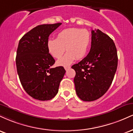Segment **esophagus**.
<instances>
[{
	"instance_id": "esophagus-1",
	"label": "esophagus",
	"mask_w": 133,
	"mask_h": 133,
	"mask_svg": "<svg viewBox=\"0 0 133 133\" xmlns=\"http://www.w3.org/2000/svg\"><path fill=\"white\" fill-rule=\"evenodd\" d=\"M70 68H71V67H70V66H65L64 67V69H65V71H68V70Z\"/></svg>"
}]
</instances>
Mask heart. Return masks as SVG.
<instances>
[{
	"mask_svg": "<svg viewBox=\"0 0 133 133\" xmlns=\"http://www.w3.org/2000/svg\"><path fill=\"white\" fill-rule=\"evenodd\" d=\"M91 33L86 29L69 28L57 34V39H49L47 47L49 54L54 58H60L65 51L63 57L57 61L61 66H68L75 60L84 58L91 45Z\"/></svg>",
	"mask_w": 133,
	"mask_h": 133,
	"instance_id": "b5f03b06",
	"label": "heart"
}]
</instances>
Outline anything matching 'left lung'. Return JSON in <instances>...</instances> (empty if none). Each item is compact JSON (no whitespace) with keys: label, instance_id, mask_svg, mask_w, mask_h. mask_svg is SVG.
I'll return each mask as SVG.
<instances>
[{"label":"left lung","instance_id":"8db88e82","mask_svg":"<svg viewBox=\"0 0 133 133\" xmlns=\"http://www.w3.org/2000/svg\"><path fill=\"white\" fill-rule=\"evenodd\" d=\"M91 47L86 57L71 67L77 95L84 101H93L103 96L112 84L117 67L115 44L100 30L91 31Z\"/></svg>","mask_w":133,"mask_h":133}]
</instances>
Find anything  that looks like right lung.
<instances>
[{
    "mask_svg": "<svg viewBox=\"0 0 133 133\" xmlns=\"http://www.w3.org/2000/svg\"><path fill=\"white\" fill-rule=\"evenodd\" d=\"M61 24L38 25L19 41L16 55L17 71L23 88L36 99L47 101L54 97L65 74L62 66L51 68L55 60L47 47L49 35Z\"/></svg>",
    "mask_w": 133,
    "mask_h": 133,
    "instance_id": "right-lung-1",
    "label": "right lung"
}]
</instances>
